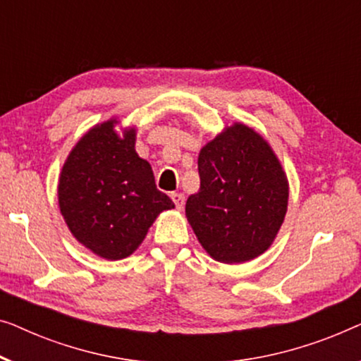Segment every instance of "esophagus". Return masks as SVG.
<instances>
[{"label": "esophagus", "instance_id": "1", "mask_svg": "<svg viewBox=\"0 0 361 361\" xmlns=\"http://www.w3.org/2000/svg\"><path fill=\"white\" fill-rule=\"evenodd\" d=\"M171 200H173L176 209L181 211L183 206H185V196L181 192H171Z\"/></svg>", "mask_w": 361, "mask_h": 361}]
</instances>
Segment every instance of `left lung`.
<instances>
[{"label":"left lung","instance_id":"8db88e82","mask_svg":"<svg viewBox=\"0 0 361 361\" xmlns=\"http://www.w3.org/2000/svg\"><path fill=\"white\" fill-rule=\"evenodd\" d=\"M200 191L186 217L202 248L217 262L242 263L275 240L288 209V180L258 132L235 123L202 147Z\"/></svg>","mask_w":361,"mask_h":361}]
</instances>
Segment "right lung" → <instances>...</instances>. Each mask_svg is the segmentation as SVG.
<instances>
[{"instance_id":"1","label":"right lung","mask_w":361,"mask_h":361,"mask_svg":"<svg viewBox=\"0 0 361 361\" xmlns=\"http://www.w3.org/2000/svg\"><path fill=\"white\" fill-rule=\"evenodd\" d=\"M118 119L94 126L77 142L59 178V206L73 237L106 260L137 250L161 211L175 204L157 190L154 171L135 152V129Z\"/></svg>"}]
</instances>
